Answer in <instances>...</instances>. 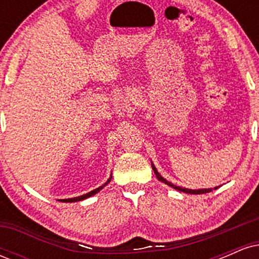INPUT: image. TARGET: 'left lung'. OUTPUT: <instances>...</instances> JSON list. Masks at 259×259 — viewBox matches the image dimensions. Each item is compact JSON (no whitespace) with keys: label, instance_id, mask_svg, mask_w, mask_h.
I'll return each mask as SVG.
<instances>
[{"label":"left lung","instance_id":"left-lung-1","mask_svg":"<svg viewBox=\"0 0 259 259\" xmlns=\"http://www.w3.org/2000/svg\"><path fill=\"white\" fill-rule=\"evenodd\" d=\"M152 169H153V171H154V174H156V177H157V179H158L159 181H162V183H164V184H167V185H169V186H171L173 187V189H175V190H179V191H183V192H186V194H192V195H200V194H207V192H210L212 191V189H202V190H190V189H184V187H180V186H177V185H174V184H171V183H169V181H167L164 179V178L162 177V175H160L158 171H157V169L154 168V165L152 164ZM217 189V187H214V190Z\"/></svg>","mask_w":259,"mask_h":259}]
</instances>
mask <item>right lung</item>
<instances>
[{
	"instance_id": "1",
	"label": "right lung",
	"mask_w": 259,
	"mask_h": 259,
	"mask_svg": "<svg viewBox=\"0 0 259 259\" xmlns=\"http://www.w3.org/2000/svg\"><path fill=\"white\" fill-rule=\"evenodd\" d=\"M111 179H112V177L109 178L108 180H107V183L106 184H103L102 186H100V187H97V189H95V190H92V191H90V192H88V194H85V195H82V196H79V197H74V198H68V200H62L63 202H76V201H81V200H85V198H88V197H90V196H92V195H95V194H97V192L100 191L101 189H103V187H105L107 184L109 183V181H111Z\"/></svg>"
}]
</instances>
